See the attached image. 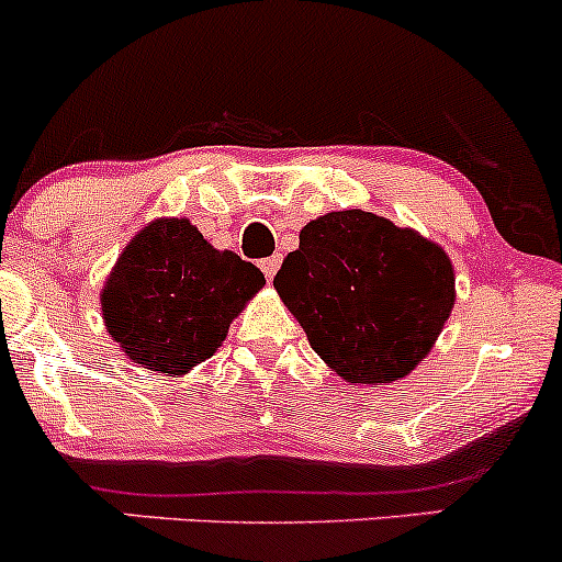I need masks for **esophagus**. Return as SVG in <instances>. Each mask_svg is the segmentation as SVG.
Masks as SVG:
<instances>
[{
  "mask_svg": "<svg viewBox=\"0 0 562 562\" xmlns=\"http://www.w3.org/2000/svg\"><path fill=\"white\" fill-rule=\"evenodd\" d=\"M279 268H281V257H279V254H276V257L262 259V273H265V279H268V281L276 279Z\"/></svg>",
  "mask_w": 562,
  "mask_h": 562,
  "instance_id": "obj_1",
  "label": "esophagus"
}]
</instances>
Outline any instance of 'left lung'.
Returning a JSON list of instances; mask_svg holds the SVG:
<instances>
[{
    "label": "left lung",
    "mask_w": 562,
    "mask_h": 562,
    "mask_svg": "<svg viewBox=\"0 0 562 562\" xmlns=\"http://www.w3.org/2000/svg\"><path fill=\"white\" fill-rule=\"evenodd\" d=\"M273 286L311 349L351 384L406 379L457 297L452 259L438 243L360 207L305 224Z\"/></svg>",
    "instance_id": "left-lung-1"
}]
</instances>
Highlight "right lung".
<instances>
[{"mask_svg":"<svg viewBox=\"0 0 562 562\" xmlns=\"http://www.w3.org/2000/svg\"><path fill=\"white\" fill-rule=\"evenodd\" d=\"M265 276L218 251L189 218H154L124 246L102 286V319L132 362L183 375L216 355Z\"/></svg>","mask_w":562,"mask_h":562,"instance_id":"add662e5","label":"right lung"}]
</instances>
